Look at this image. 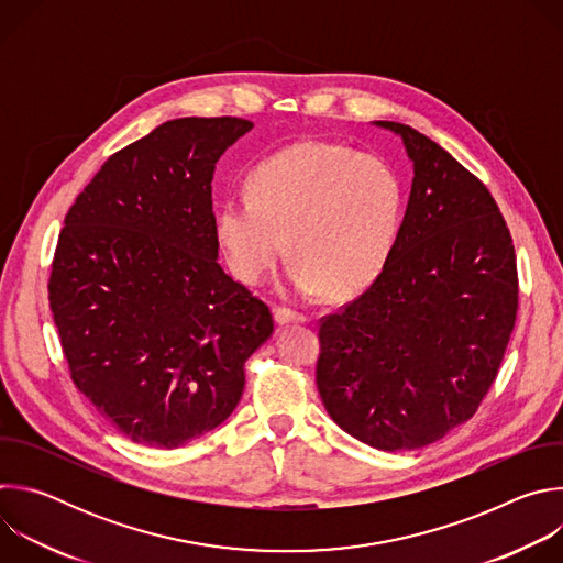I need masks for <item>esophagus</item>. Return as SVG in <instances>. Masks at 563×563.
<instances>
[{
    "label": "esophagus",
    "mask_w": 563,
    "mask_h": 563,
    "mask_svg": "<svg viewBox=\"0 0 563 563\" xmlns=\"http://www.w3.org/2000/svg\"><path fill=\"white\" fill-rule=\"evenodd\" d=\"M274 318H276V323H278V325L305 323V320H307V316H305V313L294 311V309H289V307H278V309L274 311Z\"/></svg>",
    "instance_id": "esophagus-1"
}]
</instances>
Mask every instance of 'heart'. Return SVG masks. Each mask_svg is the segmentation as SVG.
<instances>
[{
  "label": "heart",
  "instance_id": "obj_1",
  "mask_svg": "<svg viewBox=\"0 0 563 563\" xmlns=\"http://www.w3.org/2000/svg\"><path fill=\"white\" fill-rule=\"evenodd\" d=\"M404 209V178L385 157L302 140L252 172L250 194L218 207L216 238L231 274L247 285L272 276L289 240L294 289L345 300L385 272Z\"/></svg>",
  "mask_w": 563,
  "mask_h": 563
}]
</instances>
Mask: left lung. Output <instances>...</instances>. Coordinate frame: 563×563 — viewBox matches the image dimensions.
Returning <instances> with one entry per match:
<instances>
[{"mask_svg":"<svg viewBox=\"0 0 563 563\" xmlns=\"http://www.w3.org/2000/svg\"><path fill=\"white\" fill-rule=\"evenodd\" d=\"M400 135L415 178L380 278L320 320L316 385L328 415L385 452L465 423L504 361L519 300L506 220L476 176L428 135Z\"/></svg>","mask_w":563,"mask_h":563,"instance_id":"left-lung-1","label":"left lung"}]
</instances>
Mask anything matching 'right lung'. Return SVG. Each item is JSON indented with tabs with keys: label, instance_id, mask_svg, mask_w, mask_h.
Segmentation results:
<instances>
[{
	"label": "right lung",
	"instance_id": "add662e5",
	"mask_svg": "<svg viewBox=\"0 0 563 563\" xmlns=\"http://www.w3.org/2000/svg\"><path fill=\"white\" fill-rule=\"evenodd\" d=\"M243 118H178L113 153L64 218L48 302L75 387L133 443L218 428L272 336L269 307L218 265L211 180Z\"/></svg>",
	"mask_w": 563,
	"mask_h": 563
}]
</instances>
